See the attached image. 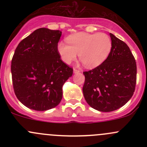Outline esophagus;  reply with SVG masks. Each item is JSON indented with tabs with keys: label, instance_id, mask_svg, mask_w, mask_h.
I'll return each mask as SVG.
<instances>
[{
	"label": "esophagus",
	"instance_id": "esophagus-1",
	"mask_svg": "<svg viewBox=\"0 0 147 147\" xmlns=\"http://www.w3.org/2000/svg\"><path fill=\"white\" fill-rule=\"evenodd\" d=\"M73 72L75 74L78 73V72H80V70H79V69H75V68H74V69H73Z\"/></svg>",
	"mask_w": 147,
	"mask_h": 147
}]
</instances>
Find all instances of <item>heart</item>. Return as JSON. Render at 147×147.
Instances as JSON below:
<instances>
[{"label": "heart", "mask_w": 147, "mask_h": 147, "mask_svg": "<svg viewBox=\"0 0 147 147\" xmlns=\"http://www.w3.org/2000/svg\"><path fill=\"white\" fill-rule=\"evenodd\" d=\"M69 45L63 42L57 44V52L62 60L69 65L79 57L87 68H94L106 60L112 50L110 37L103 32H78L67 38Z\"/></svg>", "instance_id": "1"}]
</instances>
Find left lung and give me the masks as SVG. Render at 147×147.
I'll return each instance as SVG.
<instances>
[{"label": "left lung", "instance_id": "1", "mask_svg": "<svg viewBox=\"0 0 147 147\" xmlns=\"http://www.w3.org/2000/svg\"><path fill=\"white\" fill-rule=\"evenodd\" d=\"M112 50L104 63L84 72L82 91L93 109L112 112L124 106L132 97L137 82V64L128 45L110 33Z\"/></svg>", "mask_w": 147, "mask_h": 147}]
</instances>
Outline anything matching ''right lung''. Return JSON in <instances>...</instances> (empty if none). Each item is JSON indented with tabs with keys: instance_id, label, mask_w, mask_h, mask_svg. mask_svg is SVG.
Masks as SVG:
<instances>
[{
	"instance_id": "add662e5",
	"label": "right lung",
	"mask_w": 147,
	"mask_h": 147,
	"mask_svg": "<svg viewBox=\"0 0 147 147\" xmlns=\"http://www.w3.org/2000/svg\"><path fill=\"white\" fill-rule=\"evenodd\" d=\"M62 32L41 28L20 41L11 62L13 89L28 108L46 111L63 98V86L73 73L57 52Z\"/></svg>"
}]
</instances>
